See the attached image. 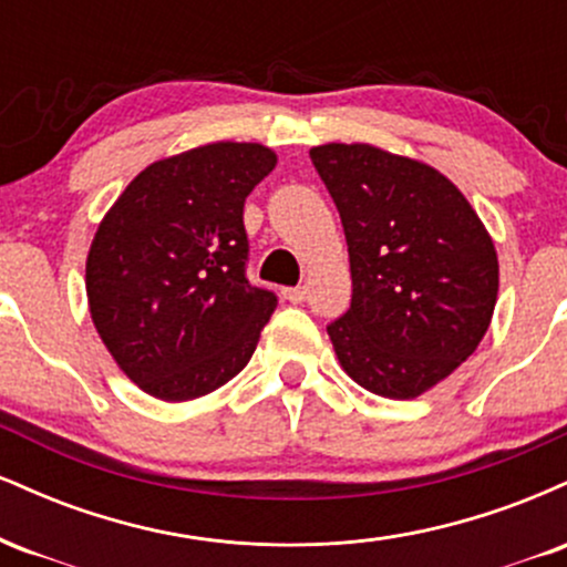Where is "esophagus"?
<instances>
[{"instance_id":"esophagus-1","label":"esophagus","mask_w":567,"mask_h":567,"mask_svg":"<svg viewBox=\"0 0 567 567\" xmlns=\"http://www.w3.org/2000/svg\"><path fill=\"white\" fill-rule=\"evenodd\" d=\"M282 298L290 303H303L306 301V288H285Z\"/></svg>"}]
</instances>
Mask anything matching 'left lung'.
Segmentation results:
<instances>
[{
  "mask_svg": "<svg viewBox=\"0 0 567 567\" xmlns=\"http://www.w3.org/2000/svg\"><path fill=\"white\" fill-rule=\"evenodd\" d=\"M349 245L351 306L328 324L349 379L389 400L445 381L483 341L498 256L464 194L432 165L370 143L309 152Z\"/></svg>",
  "mask_w": 567,
  "mask_h": 567,
  "instance_id": "left-lung-1",
  "label": "left lung"
}]
</instances>
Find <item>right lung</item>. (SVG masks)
<instances>
[{"label": "right lung", "mask_w": 567, "mask_h": 567, "mask_svg": "<svg viewBox=\"0 0 567 567\" xmlns=\"http://www.w3.org/2000/svg\"><path fill=\"white\" fill-rule=\"evenodd\" d=\"M261 143L152 162L97 226L90 317L130 381L165 402L216 392L250 362L277 296L245 277L247 194L275 171Z\"/></svg>", "instance_id": "obj_1"}]
</instances>
